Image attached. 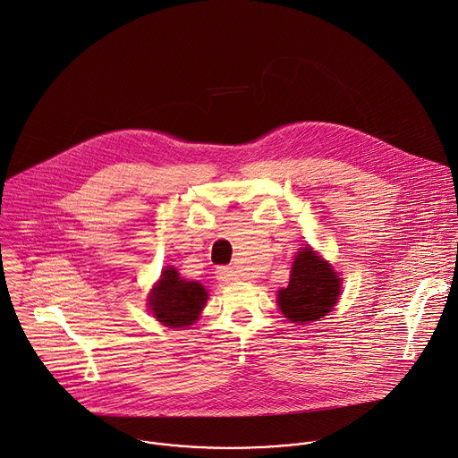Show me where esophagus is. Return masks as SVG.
Returning a JSON list of instances; mask_svg holds the SVG:
<instances>
[{
    "mask_svg": "<svg viewBox=\"0 0 458 458\" xmlns=\"http://www.w3.org/2000/svg\"><path fill=\"white\" fill-rule=\"evenodd\" d=\"M216 279L223 284H230V282L237 281L239 279V274L230 268V267H217L216 270Z\"/></svg>",
    "mask_w": 458,
    "mask_h": 458,
    "instance_id": "esophagus-1",
    "label": "esophagus"
}]
</instances>
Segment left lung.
Returning <instances> with one entry per match:
<instances>
[{
    "label": "left lung",
    "mask_w": 458,
    "mask_h": 458,
    "mask_svg": "<svg viewBox=\"0 0 458 458\" xmlns=\"http://www.w3.org/2000/svg\"><path fill=\"white\" fill-rule=\"evenodd\" d=\"M342 293L340 276L310 246L301 247L293 261L287 287L277 294L284 317L309 324L327 316Z\"/></svg>",
    "instance_id": "8db88e82"
}]
</instances>
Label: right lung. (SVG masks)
Here are the masks:
<instances>
[{
    "label": "right lung",
    "instance_id": "right-lung-1",
    "mask_svg": "<svg viewBox=\"0 0 458 458\" xmlns=\"http://www.w3.org/2000/svg\"><path fill=\"white\" fill-rule=\"evenodd\" d=\"M208 291L200 282L184 281L176 268L162 272L149 293L148 305L153 317L169 327H188L197 322L208 301Z\"/></svg>",
    "mask_w": 458,
    "mask_h": 458
}]
</instances>
